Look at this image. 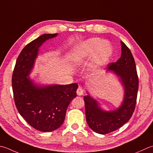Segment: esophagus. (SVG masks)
<instances>
[{
    "mask_svg": "<svg viewBox=\"0 0 153 153\" xmlns=\"http://www.w3.org/2000/svg\"><path fill=\"white\" fill-rule=\"evenodd\" d=\"M76 93H77V95H79V96H80V95H83V89H82V88H80V87H79V88H77V89Z\"/></svg>",
    "mask_w": 153,
    "mask_h": 153,
    "instance_id": "obj_1",
    "label": "esophagus"
}]
</instances>
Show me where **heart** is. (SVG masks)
Masks as SVG:
<instances>
[{"instance_id": "obj_1", "label": "heart", "mask_w": 153, "mask_h": 153, "mask_svg": "<svg viewBox=\"0 0 153 153\" xmlns=\"http://www.w3.org/2000/svg\"><path fill=\"white\" fill-rule=\"evenodd\" d=\"M112 52V46L109 42H103L99 38H93L82 42L75 47L72 59L74 62L81 63L94 55L91 66L95 70L107 64Z\"/></svg>"}]
</instances>
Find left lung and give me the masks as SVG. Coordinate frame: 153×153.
<instances>
[{"instance_id":"8db88e82","label":"left lung","mask_w":153,"mask_h":153,"mask_svg":"<svg viewBox=\"0 0 153 153\" xmlns=\"http://www.w3.org/2000/svg\"><path fill=\"white\" fill-rule=\"evenodd\" d=\"M121 44V56L117 62L107 65V70H113L120 79L125 89V97L120 107L113 111H105L89 95L83 97L86 121L95 133L105 134L117 130L126 123L135 108L139 78L132 53L124 42Z\"/></svg>"}]
</instances>
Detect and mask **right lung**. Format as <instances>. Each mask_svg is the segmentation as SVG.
I'll use <instances>...</instances> for the list:
<instances>
[{
	"mask_svg": "<svg viewBox=\"0 0 153 153\" xmlns=\"http://www.w3.org/2000/svg\"><path fill=\"white\" fill-rule=\"evenodd\" d=\"M57 34H45L28 44L18 57L12 77L14 102L19 113L33 128L51 132L64 121L69 104L76 97L77 83L38 86L29 79L38 48Z\"/></svg>",
	"mask_w": 153,
	"mask_h": 153,
	"instance_id": "add662e5",
	"label": "right lung"
}]
</instances>
